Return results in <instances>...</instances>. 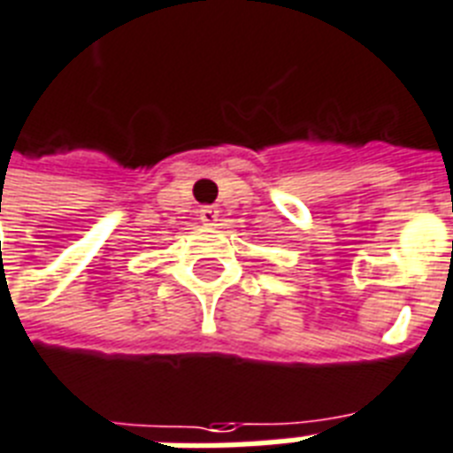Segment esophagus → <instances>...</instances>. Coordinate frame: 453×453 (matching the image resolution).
Masks as SVG:
<instances>
[{
	"mask_svg": "<svg viewBox=\"0 0 453 453\" xmlns=\"http://www.w3.org/2000/svg\"><path fill=\"white\" fill-rule=\"evenodd\" d=\"M199 220H202L204 226H216V220H219V209H216V206H202V209H199Z\"/></svg>",
	"mask_w": 453,
	"mask_h": 453,
	"instance_id": "1",
	"label": "esophagus"
}]
</instances>
